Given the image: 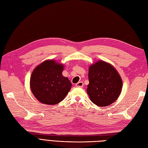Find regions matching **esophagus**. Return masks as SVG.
I'll list each match as a JSON object with an SVG mask.
<instances>
[{
	"label": "esophagus",
	"instance_id": "obj_1",
	"mask_svg": "<svg viewBox=\"0 0 148 148\" xmlns=\"http://www.w3.org/2000/svg\"><path fill=\"white\" fill-rule=\"evenodd\" d=\"M76 87H78V88H83L84 86V83L82 82H79L78 83L76 84Z\"/></svg>",
	"mask_w": 148,
	"mask_h": 148
}]
</instances>
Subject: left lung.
Masks as SVG:
<instances>
[{"label":"left lung","mask_w":148,"mask_h":148,"mask_svg":"<svg viewBox=\"0 0 148 148\" xmlns=\"http://www.w3.org/2000/svg\"><path fill=\"white\" fill-rule=\"evenodd\" d=\"M87 93L92 103L99 107L112 104L118 99L123 86L119 72L110 64L98 60L89 66Z\"/></svg>","instance_id":"obj_1"}]
</instances>
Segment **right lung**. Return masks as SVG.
Returning a JSON list of instances; mask_svg holds the SVG:
<instances>
[{
    "label": "right lung",
    "mask_w": 148,
    "mask_h": 148,
    "mask_svg": "<svg viewBox=\"0 0 148 148\" xmlns=\"http://www.w3.org/2000/svg\"><path fill=\"white\" fill-rule=\"evenodd\" d=\"M64 65L47 60L36 66L30 78V88L34 97L42 104L54 105L64 100L71 83L62 75Z\"/></svg>",
    "instance_id": "add662e5"
}]
</instances>
